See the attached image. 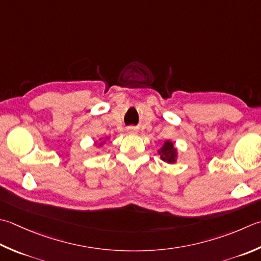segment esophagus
<instances>
[{"label": "esophagus", "instance_id": "obj_1", "mask_svg": "<svg viewBox=\"0 0 261 261\" xmlns=\"http://www.w3.org/2000/svg\"><path fill=\"white\" fill-rule=\"evenodd\" d=\"M127 132L131 135H136V134H138V129L135 126H130V127H127Z\"/></svg>", "mask_w": 261, "mask_h": 261}]
</instances>
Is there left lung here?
Here are the masks:
<instances>
[{"label": "left lung", "instance_id": "8db88e82", "mask_svg": "<svg viewBox=\"0 0 261 261\" xmlns=\"http://www.w3.org/2000/svg\"><path fill=\"white\" fill-rule=\"evenodd\" d=\"M158 154L161 155V160L164 161L165 163H168V164H174L176 162L177 150L174 147V144L170 140H166L164 142V145L158 150Z\"/></svg>", "mask_w": 261, "mask_h": 261}]
</instances>
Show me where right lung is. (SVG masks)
<instances>
[{"label":"right lung","mask_w":261,"mask_h":261,"mask_svg":"<svg viewBox=\"0 0 261 261\" xmlns=\"http://www.w3.org/2000/svg\"><path fill=\"white\" fill-rule=\"evenodd\" d=\"M101 144H103V142H100V145H99V146H101Z\"/></svg>","instance_id":"1"}]
</instances>
